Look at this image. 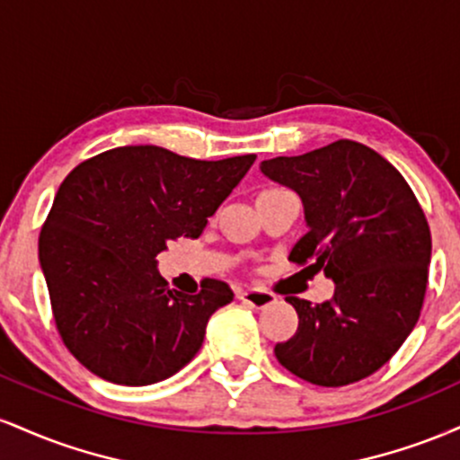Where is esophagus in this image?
Masks as SVG:
<instances>
[{
  "instance_id": "esophagus-1",
  "label": "esophagus",
  "mask_w": 460,
  "mask_h": 460,
  "mask_svg": "<svg viewBox=\"0 0 460 460\" xmlns=\"http://www.w3.org/2000/svg\"><path fill=\"white\" fill-rule=\"evenodd\" d=\"M237 298H240L242 303L251 305V307H255V309L268 307V305H272L274 300H277V296H274L272 292H266V289H260V288L237 289Z\"/></svg>"
}]
</instances>
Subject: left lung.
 <instances>
[{
  "label": "left lung",
  "mask_w": 460,
  "mask_h": 460,
  "mask_svg": "<svg viewBox=\"0 0 460 460\" xmlns=\"http://www.w3.org/2000/svg\"><path fill=\"white\" fill-rule=\"evenodd\" d=\"M261 172L303 199L309 231L289 261L324 270L335 294L322 305L289 296L298 329L274 346L303 381L344 387L392 358L420 320L430 229L404 177L355 140L261 162Z\"/></svg>",
  "instance_id": "obj_1"
}]
</instances>
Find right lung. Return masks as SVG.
<instances>
[{"instance_id":"1","label":"right lung","mask_w":460,"mask_h":460,"mask_svg":"<svg viewBox=\"0 0 460 460\" xmlns=\"http://www.w3.org/2000/svg\"><path fill=\"white\" fill-rule=\"evenodd\" d=\"M257 155L192 160L162 146H119L82 162L58 190L39 237L56 329L99 378L142 387L192 361L225 281L197 294L168 288L155 257L199 237Z\"/></svg>"}]
</instances>
